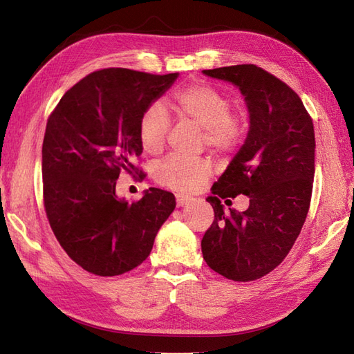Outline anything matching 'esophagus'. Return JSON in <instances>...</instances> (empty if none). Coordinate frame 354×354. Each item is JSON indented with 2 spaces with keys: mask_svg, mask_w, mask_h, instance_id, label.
Wrapping results in <instances>:
<instances>
[{
  "mask_svg": "<svg viewBox=\"0 0 354 354\" xmlns=\"http://www.w3.org/2000/svg\"><path fill=\"white\" fill-rule=\"evenodd\" d=\"M189 201H191V197L184 196V194H176V205H178V207H183V206L188 205Z\"/></svg>",
  "mask_w": 354,
  "mask_h": 354,
  "instance_id": "34e87169",
  "label": "esophagus"
}]
</instances>
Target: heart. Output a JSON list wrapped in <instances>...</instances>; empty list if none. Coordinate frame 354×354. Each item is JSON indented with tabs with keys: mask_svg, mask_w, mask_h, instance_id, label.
I'll return each mask as SVG.
<instances>
[{
	"mask_svg": "<svg viewBox=\"0 0 354 354\" xmlns=\"http://www.w3.org/2000/svg\"><path fill=\"white\" fill-rule=\"evenodd\" d=\"M174 105L184 118L203 129L207 147L216 151L233 149L243 135L239 117L231 114V102L216 87L198 83L185 87L175 95ZM170 127V115L161 102L149 104L140 115L138 126L139 144L147 154H160L165 148ZM207 158H187L170 156L156 166L157 183L178 191H194L212 175Z\"/></svg>",
	"mask_w": 354,
	"mask_h": 354,
	"instance_id": "heart-1",
	"label": "heart"
}]
</instances>
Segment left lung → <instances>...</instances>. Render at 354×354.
Here are the masks:
<instances>
[{"mask_svg":"<svg viewBox=\"0 0 354 354\" xmlns=\"http://www.w3.org/2000/svg\"><path fill=\"white\" fill-rule=\"evenodd\" d=\"M239 87L249 111L245 144L206 200L214 224L201 240L206 264L234 281L268 274L286 258L304 225L315 178V127L299 96L257 65L205 69ZM250 197L245 212L220 198Z\"/></svg>","mask_w":354,"mask_h":354,"instance_id":"8db88e82","label":"left lung"}]
</instances>
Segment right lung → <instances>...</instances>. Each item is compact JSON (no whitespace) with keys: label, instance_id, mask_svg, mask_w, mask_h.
I'll use <instances>...</instances> for the list:
<instances>
[{"label":"right lung","instance_id":"obj_1","mask_svg":"<svg viewBox=\"0 0 354 354\" xmlns=\"http://www.w3.org/2000/svg\"><path fill=\"white\" fill-rule=\"evenodd\" d=\"M178 73L95 71L71 87L50 114L43 140V193L53 233L74 262L96 276H118L148 258L175 196L149 188L129 203L115 194L120 171L138 170V126ZM138 174V171H136Z\"/></svg>","mask_w":354,"mask_h":354}]
</instances>
